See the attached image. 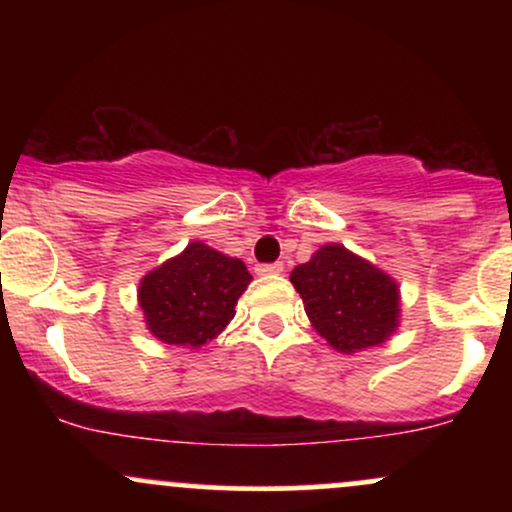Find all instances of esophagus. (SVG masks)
<instances>
[{
	"label": "esophagus",
	"instance_id": "obj_1",
	"mask_svg": "<svg viewBox=\"0 0 512 512\" xmlns=\"http://www.w3.org/2000/svg\"><path fill=\"white\" fill-rule=\"evenodd\" d=\"M255 272L260 276H274V274H281L284 272V264L281 262H269V264H257Z\"/></svg>",
	"mask_w": 512,
	"mask_h": 512
}]
</instances>
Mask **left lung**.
Instances as JSON below:
<instances>
[{"label": "left lung", "mask_w": 512, "mask_h": 512, "mask_svg": "<svg viewBox=\"0 0 512 512\" xmlns=\"http://www.w3.org/2000/svg\"><path fill=\"white\" fill-rule=\"evenodd\" d=\"M291 284L320 337L344 354L383 344L395 332L397 284L344 245L317 250L313 260L293 269Z\"/></svg>", "instance_id": "obj_1"}]
</instances>
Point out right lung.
Instances as JSON below:
<instances>
[{
  "mask_svg": "<svg viewBox=\"0 0 512 512\" xmlns=\"http://www.w3.org/2000/svg\"><path fill=\"white\" fill-rule=\"evenodd\" d=\"M250 279L248 267L236 257L190 243L182 255L144 276L139 305L154 337L197 349L233 320Z\"/></svg>",
  "mask_w": 512,
  "mask_h": 512,
  "instance_id": "add662e5",
  "label": "right lung"
}]
</instances>
